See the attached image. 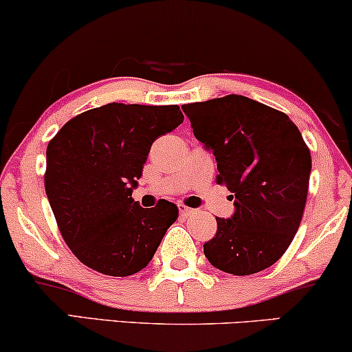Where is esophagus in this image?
Instances as JSON below:
<instances>
[{
	"label": "esophagus",
	"instance_id": "esophagus-1",
	"mask_svg": "<svg viewBox=\"0 0 352 352\" xmlns=\"http://www.w3.org/2000/svg\"><path fill=\"white\" fill-rule=\"evenodd\" d=\"M179 211H180L182 216H188V214H191V212H193V209L186 208V206H184V204H179Z\"/></svg>",
	"mask_w": 352,
	"mask_h": 352
}]
</instances>
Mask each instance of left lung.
<instances>
[{"mask_svg": "<svg viewBox=\"0 0 352 352\" xmlns=\"http://www.w3.org/2000/svg\"><path fill=\"white\" fill-rule=\"evenodd\" d=\"M193 135L214 154L234 214L216 217L203 245L214 268L247 276L270 268L291 245L304 214L312 159L286 113L243 96L182 107Z\"/></svg>", "mask_w": 352, "mask_h": 352, "instance_id": "8db88e82", "label": "left lung"}]
</instances>
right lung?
Instances as JSON below:
<instances>
[{"mask_svg":"<svg viewBox=\"0 0 352 352\" xmlns=\"http://www.w3.org/2000/svg\"><path fill=\"white\" fill-rule=\"evenodd\" d=\"M184 122L179 105L107 104L56 133L47 148L45 191L66 245L89 268L131 276L153 260L179 209L131 198L151 146Z\"/></svg>","mask_w":352,"mask_h":352,"instance_id":"1","label":"right lung"}]
</instances>
